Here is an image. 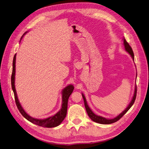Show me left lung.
Here are the masks:
<instances>
[{"mask_svg": "<svg viewBox=\"0 0 149 149\" xmlns=\"http://www.w3.org/2000/svg\"><path fill=\"white\" fill-rule=\"evenodd\" d=\"M124 45L125 50L130 54V56H132V59L134 60V52L132 51V49L131 47L129 45V44L127 42V41H126L125 38L124 39ZM136 95H137V86L136 84V86H135L134 94V96H133V97H132V100L131 101H130L128 107L126 108V109L123 112H122V113H120L119 116H117L116 118H115L114 119H106L104 118H102V117H101V116H97V115L94 114V112H93V111L91 110V109H90L88 105L86 100V98H85L84 96L82 94L84 102V106H85V108H86V110L88 115L89 117V118L91 119L92 120H93L94 122H95V123L102 124H112V123H116V122L122 118V117H123L126 113V112H127L129 111L130 108L134 104L135 100H136Z\"/></svg>", "mask_w": 149, "mask_h": 149, "instance_id": "obj_1", "label": "left lung"}]
</instances>
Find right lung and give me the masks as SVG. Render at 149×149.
Segmentation results:
<instances>
[{
  "instance_id": "obj_1",
  "label": "right lung",
  "mask_w": 149,
  "mask_h": 149,
  "mask_svg": "<svg viewBox=\"0 0 149 149\" xmlns=\"http://www.w3.org/2000/svg\"><path fill=\"white\" fill-rule=\"evenodd\" d=\"M25 33L24 35L26 33ZM15 60H16V54L14 55L13 59V68H12V73L11 76V84H12V88L14 94V97L17 107L18 109L20 111L21 114L23 116L24 118L31 122V123H33L36 125H38L39 126H42L43 127H55L56 126L59 125L62 121L64 120L67 113V108H68V98L73 93L74 87L73 85H68L66 86L63 90L62 91V106L61 109L60 111L57 112V113L52 117H49V118L45 119H38L33 118L32 117L30 116L26 113L25 111L22 108V106L18 100L17 93L15 91Z\"/></svg>"
}]
</instances>
